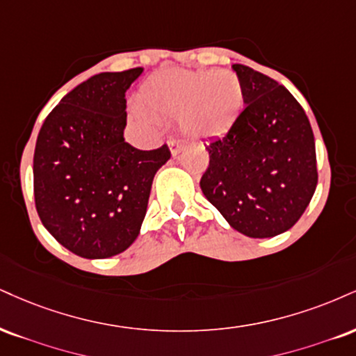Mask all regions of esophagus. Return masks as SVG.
I'll return each instance as SVG.
<instances>
[{
  "mask_svg": "<svg viewBox=\"0 0 356 356\" xmlns=\"http://www.w3.org/2000/svg\"><path fill=\"white\" fill-rule=\"evenodd\" d=\"M184 147H186V143H182V140H169V149L172 156H177Z\"/></svg>",
  "mask_w": 356,
  "mask_h": 356,
  "instance_id": "34e87169",
  "label": "esophagus"
}]
</instances>
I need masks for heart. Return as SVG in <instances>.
I'll list each match as a JSON object with an SVG mask.
<instances>
[{
	"label": "heart",
	"mask_w": 356,
	"mask_h": 356,
	"mask_svg": "<svg viewBox=\"0 0 356 356\" xmlns=\"http://www.w3.org/2000/svg\"><path fill=\"white\" fill-rule=\"evenodd\" d=\"M139 106L151 122L179 119L186 136L207 139L225 134L243 108V88L232 71L165 70L144 84Z\"/></svg>",
	"instance_id": "1"
}]
</instances>
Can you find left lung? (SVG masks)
<instances>
[{"label":"left lung","mask_w":356,"mask_h":356,"mask_svg":"<svg viewBox=\"0 0 356 356\" xmlns=\"http://www.w3.org/2000/svg\"><path fill=\"white\" fill-rule=\"evenodd\" d=\"M232 67L245 108L205 145L211 161L200 189L237 232L275 237L297 224L316 189L314 131L289 89L243 64Z\"/></svg>","instance_id":"1"}]
</instances>
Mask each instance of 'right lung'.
<instances>
[{
    "mask_svg": "<svg viewBox=\"0 0 356 356\" xmlns=\"http://www.w3.org/2000/svg\"><path fill=\"white\" fill-rule=\"evenodd\" d=\"M143 67L101 72L76 86L42 122L33 159L34 204L48 232L84 259H108L139 235L164 144L124 140L126 91Z\"/></svg>",
    "mask_w": 356,
    "mask_h": 356,
    "instance_id": "add662e5",
    "label": "right lung"
}]
</instances>
